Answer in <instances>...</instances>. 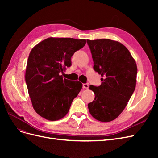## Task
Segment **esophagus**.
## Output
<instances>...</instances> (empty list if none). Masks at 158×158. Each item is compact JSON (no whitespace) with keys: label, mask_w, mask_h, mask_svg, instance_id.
Here are the masks:
<instances>
[{"label":"esophagus","mask_w":158,"mask_h":158,"mask_svg":"<svg viewBox=\"0 0 158 158\" xmlns=\"http://www.w3.org/2000/svg\"><path fill=\"white\" fill-rule=\"evenodd\" d=\"M89 88V84H83V88L88 89Z\"/></svg>","instance_id":"1"}]
</instances>
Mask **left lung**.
<instances>
[{"instance_id": "8db88e82", "label": "left lung", "mask_w": 158, "mask_h": 158, "mask_svg": "<svg viewBox=\"0 0 158 158\" xmlns=\"http://www.w3.org/2000/svg\"><path fill=\"white\" fill-rule=\"evenodd\" d=\"M94 69L101 74L98 87L89 85L95 94L88 103L89 113L101 122L117 118L127 106L136 88L137 66L131 52L120 42L108 39L87 40Z\"/></svg>"}]
</instances>
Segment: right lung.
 <instances>
[{
	"mask_svg": "<svg viewBox=\"0 0 158 158\" xmlns=\"http://www.w3.org/2000/svg\"><path fill=\"white\" fill-rule=\"evenodd\" d=\"M86 44L85 40L49 37L33 47L28 57L26 82L35 112L49 121H57L68 113L82 84L63 78L71 57Z\"/></svg>",
	"mask_w": 158,
	"mask_h": 158,
	"instance_id": "1",
	"label": "right lung"
}]
</instances>
